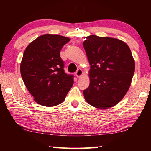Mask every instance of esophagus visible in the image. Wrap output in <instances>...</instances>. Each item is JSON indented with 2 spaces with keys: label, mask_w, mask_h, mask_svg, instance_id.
I'll return each mask as SVG.
<instances>
[{
  "label": "esophagus",
  "mask_w": 151,
  "mask_h": 151,
  "mask_svg": "<svg viewBox=\"0 0 151 151\" xmlns=\"http://www.w3.org/2000/svg\"><path fill=\"white\" fill-rule=\"evenodd\" d=\"M83 71H82V70L81 69H78L77 70V72L76 73V76L78 78H80L82 75H83Z\"/></svg>",
  "instance_id": "obj_1"
}]
</instances>
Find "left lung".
<instances>
[{"instance_id": "1", "label": "left lung", "mask_w": 151, "mask_h": 151, "mask_svg": "<svg viewBox=\"0 0 151 151\" xmlns=\"http://www.w3.org/2000/svg\"><path fill=\"white\" fill-rule=\"evenodd\" d=\"M83 42L91 65L90 85L83 91L86 101L95 108L115 106L129 91L135 63L131 49L115 38L90 35Z\"/></svg>"}]
</instances>
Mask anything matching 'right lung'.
Here are the masks:
<instances>
[{"label": "right lung", "instance_id": "1", "mask_svg": "<svg viewBox=\"0 0 151 151\" xmlns=\"http://www.w3.org/2000/svg\"><path fill=\"white\" fill-rule=\"evenodd\" d=\"M70 38L58 35L40 36L27 46L20 63V74L34 101L45 106L63 103L73 86V76L66 75L60 51Z\"/></svg>", "mask_w": 151, "mask_h": 151}]
</instances>
